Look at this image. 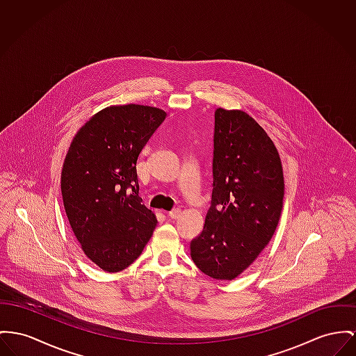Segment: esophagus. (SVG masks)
Instances as JSON below:
<instances>
[{
  "instance_id": "obj_1",
  "label": "esophagus",
  "mask_w": 356,
  "mask_h": 356,
  "mask_svg": "<svg viewBox=\"0 0 356 356\" xmlns=\"http://www.w3.org/2000/svg\"><path fill=\"white\" fill-rule=\"evenodd\" d=\"M181 214H182V211H181V209H174V211L168 212V217L175 220V218H179V217H181Z\"/></svg>"
}]
</instances>
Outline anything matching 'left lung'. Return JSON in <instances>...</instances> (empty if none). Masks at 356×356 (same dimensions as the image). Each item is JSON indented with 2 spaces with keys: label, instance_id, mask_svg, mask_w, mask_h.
<instances>
[{
  "label": "left lung",
  "instance_id": "obj_1",
  "mask_svg": "<svg viewBox=\"0 0 356 356\" xmlns=\"http://www.w3.org/2000/svg\"><path fill=\"white\" fill-rule=\"evenodd\" d=\"M213 193L204 231L190 243L195 266L232 281L259 257L284 205V170L275 144L248 113L214 112Z\"/></svg>",
  "mask_w": 356,
  "mask_h": 356
}]
</instances>
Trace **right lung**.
<instances>
[{
  "label": "right lung",
  "mask_w": 356,
  "mask_h": 356,
  "mask_svg": "<svg viewBox=\"0 0 356 356\" xmlns=\"http://www.w3.org/2000/svg\"><path fill=\"white\" fill-rule=\"evenodd\" d=\"M147 105H112L88 120L66 154L60 189L69 222L85 255L118 273L142 254L158 224L139 197L136 162L166 119Z\"/></svg>",
  "instance_id": "right-lung-1"
}]
</instances>
